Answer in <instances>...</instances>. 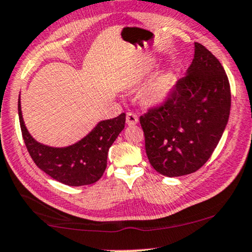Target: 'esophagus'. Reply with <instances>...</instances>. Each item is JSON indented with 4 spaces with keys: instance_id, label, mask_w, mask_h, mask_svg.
<instances>
[{
    "instance_id": "34e87169",
    "label": "esophagus",
    "mask_w": 252,
    "mask_h": 252,
    "mask_svg": "<svg viewBox=\"0 0 252 252\" xmlns=\"http://www.w3.org/2000/svg\"><path fill=\"white\" fill-rule=\"evenodd\" d=\"M138 116L133 113H128L126 114V124L128 126H135V124L138 123Z\"/></svg>"
}]
</instances>
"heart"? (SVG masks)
Instances as JSON below:
<instances>
[{"instance_id": "1", "label": "heart", "mask_w": 252, "mask_h": 252, "mask_svg": "<svg viewBox=\"0 0 252 252\" xmlns=\"http://www.w3.org/2000/svg\"><path fill=\"white\" fill-rule=\"evenodd\" d=\"M175 86V77L172 71H163L153 80L146 90L145 98L153 105H161L166 102L172 95Z\"/></svg>"}]
</instances>
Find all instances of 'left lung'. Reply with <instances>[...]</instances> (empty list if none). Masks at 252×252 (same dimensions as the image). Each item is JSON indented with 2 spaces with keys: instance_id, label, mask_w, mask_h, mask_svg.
Listing matches in <instances>:
<instances>
[{
  "instance_id": "left-lung-1",
  "label": "left lung",
  "mask_w": 252,
  "mask_h": 252,
  "mask_svg": "<svg viewBox=\"0 0 252 252\" xmlns=\"http://www.w3.org/2000/svg\"><path fill=\"white\" fill-rule=\"evenodd\" d=\"M230 87L216 56L194 42V56L170 98L139 122L150 163L158 173L177 177L198 170L226 129Z\"/></svg>"
}]
</instances>
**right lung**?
<instances>
[{
    "label": "right lung",
    "mask_w": 252,
    "mask_h": 252,
    "mask_svg": "<svg viewBox=\"0 0 252 252\" xmlns=\"http://www.w3.org/2000/svg\"><path fill=\"white\" fill-rule=\"evenodd\" d=\"M18 115L22 135L30 156L42 172L54 180L70 187L87 186L100 180L107 167L109 147L124 129L126 114L103 120L91 132L72 145L53 147L39 143L26 128L22 115L21 95Z\"/></svg>",
    "instance_id": "1"
}]
</instances>
